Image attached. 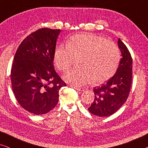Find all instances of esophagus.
<instances>
[{
  "label": "esophagus",
  "instance_id": "1",
  "mask_svg": "<svg viewBox=\"0 0 148 148\" xmlns=\"http://www.w3.org/2000/svg\"><path fill=\"white\" fill-rule=\"evenodd\" d=\"M72 88H73L74 89H75L76 90H78V91H84L85 90V88H82V87H79V86H71Z\"/></svg>",
  "mask_w": 148,
  "mask_h": 148
}]
</instances>
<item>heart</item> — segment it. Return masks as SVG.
<instances>
[{
    "label": "heart",
    "instance_id": "1",
    "mask_svg": "<svg viewBox=\"0 0 148 148\" xmlns=\"http://www.w3.org/2000/svg\"><path fill=\"white\" fill-rule=\"evenodd\" d=\"M121 53L114 42L92 34H79L68 40L66 46L56 48L54 61L58 69L66 72L78 58V64L64 76L76 86L103 83L116 71Z\"/></svg>",
    "mask_w": 148,
    "mask_h": 148
}]
</instances>
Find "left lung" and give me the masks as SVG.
Masks as SVG:
<instances>
[{"mask_svg":"<svg viewBox=\"0 0 148 148\" xmlns=\"http://www.w3.org/2000/svg\"><path fill=\"white\" fill-rule=\"evenodd\" d=\"M122 58L116 73L104 84L95 87L94 102L88 110L98 116H109L116 112L126 102L132 82V58L128 48L118 40Z\"/></svg>","mask_w":148,"mask_h":148,"instance_id":"1","label":"left lung"}]
</instances>
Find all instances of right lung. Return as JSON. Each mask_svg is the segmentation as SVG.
Returning <instances> with one entry per match:
<instances>
[{"instance_id":"add662e5","label":"right lung","mask_w":148,"mask_h":148,"mask_svg":"<svg viewBox=\"0 0 148 148\" xmlns=\"http://www.w3.org/2000/svg\"><path fill=\"white\" fill-rule=\"evenodd\" d=\"M60 29L41 28L27 36L16 51L11 68L13 94L22 108L44 114L58 102L66 84L54 70L53 60Z\"/></svg>"}]
</instances>
